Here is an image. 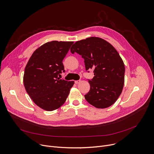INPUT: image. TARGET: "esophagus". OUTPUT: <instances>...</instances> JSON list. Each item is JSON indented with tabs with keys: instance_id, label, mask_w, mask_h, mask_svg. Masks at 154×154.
I'll return each mask as SVG.
<instances>
[{
	"instance_id": "obj_1",
	"label": "esophagus",
	"mask_w": 154,
	"mask_h": 154,
	"mask_svg": "<svg viewBox=\"0 0 154 154\" xmlns=\"http://www.w3.org/2000/svg\"><path fill=\"white\" fill-rule=\"evenodd\" d=\"M80 82H81V81L79 80H75L74 82H75V84H79V83H80Z\"/></svg>"
}]
</instances>
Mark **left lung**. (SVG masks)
<instances>
[{"mask_svg":"<svg viewBox=\"0 0 154 154\" xmlns=\"http://www.w3.org/2000/svg\"><path fill=\"white\" fill-rule=\"evenodd\" d=\"M70 50L84 59L86 72L94 69V77L88 79L90 90L85 95L87 102L98 108L112 105L121 94L124 84L125 66L117 51L98 37L78 41Z\"/></svg>","mask_w":154,"mask_h":154,"instance_id":"obj_1","label":"left lung"}]
</instances>
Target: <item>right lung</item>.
Segmentation results:
<instances>
[{
  "instance_id": "add662e5",
  "label": "right lung",
  "mask_w": 154,
  "mask_h": 154,
  "mask_svg": "<svg viewBox=\"0 0 154 154\" xmlns=\"http://www.w3.org/2000/svg\"><path fill=\"white\" fill-rule=\"evenodd\" d=\"M72 41H53L37 49L24 71L26 90L36 105L47 111L60 108L66 101L74 82L61 79L62 63Z\"/></svg>"
}]
</instances>
